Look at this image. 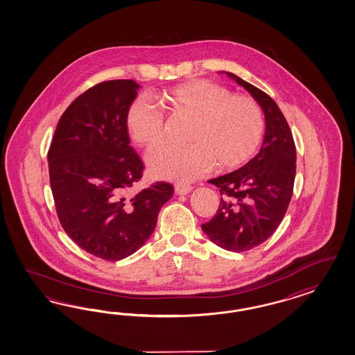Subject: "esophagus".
I'll list each match as a JSON object with an SVG mask.
<instances>
[{"mask_svg": "<svg viewBox=\"0 0 355 355\" xmlns=\"http://www.w3.org/2000/svg\"><path fill=\"white\" fill-rule=\"evenodd\" d=\"M174 190H175V193H178V195H186V193H189L193 190V186L186 184V183H175Z\"/></svg>", "mask_w": 355, "mask_h": 355, "instance_id": "1", "label": "esophagus"}]
</instances>
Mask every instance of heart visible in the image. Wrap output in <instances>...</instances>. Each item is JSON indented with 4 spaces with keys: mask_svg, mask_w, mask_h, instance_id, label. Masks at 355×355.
<instances>
[{
    "mask_svg": "<svg viewBox=\"0 0 355 355\" xmlns=\"http://www.w3.org/2000/svg\"><path fill=\"white\" fill-rule=\"evenodd\" d=\"M165 110L191 119L183 147L162 146L147 155L150 175L189 182L217 164L233 169L255 153L263 139L266 119L252 97L230 94L225 87L193 79L162 89L157 95ZM164 112L148 97H137L126 113V128L135 144L150 148L164 139Z\"/></svg>",
    "mask_w": 355,
    "mask_h": 355,
    "instance_id": "b5f03b06",
    "label": "heart"
}]
</instances>
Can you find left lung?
Instances as JSON below:
<instances>
[{"instance_id": "obj_1", "label": "left lung", "mask_w": 355, "mask_h": 355, "mask_svg": "<svg viewBox=\"0 0 355 355\" xmlns=\"http://www.w3.org/2000/svg\"><path fill=\"white\" fill-rule=\"evenodd\" d=\"M266 114V135L258 155L238 171L209 180L221 200L216 215L202 229L220 248L248 251L275 233L291 203L295 178V144L277 104L258 87L232 73Z\"/></svg>"}]
</instances>
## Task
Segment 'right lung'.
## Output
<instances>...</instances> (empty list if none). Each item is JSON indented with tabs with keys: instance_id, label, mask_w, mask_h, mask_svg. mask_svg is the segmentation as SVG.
<instances>
[{
	"instance_id": "1",
	"label": "right lung",
	"mask_w": 355,
	"mask_h": 355,
	"mask_svg": "<svg viewBox=\"0 0 355 355\" xmlns=\"http://www.w3.org/2000/svg\"><path fill=\"white\" fill-rule=\"evenodd\" d=\"M138 89L126 79L88 88L64 110L48 150L51 189L66 234L109 261L146 243L174 193L171 183L156 182L129 193L144 171L126 128Z\"/></svg>"
}]
</instances>
